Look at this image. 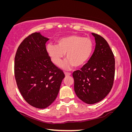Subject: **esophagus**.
I'll return each instance as SVG.
<instances>
[{"instance_id": "1", "label": "esophagus", "mask_w": 132, "mask_h": 132, "mask_svg": "<svg viewBox=\"0 0 132 132\" xmlns=\"http://www.w3.org/2000/svg\"><path fill=\"white\" fill-rule=\"evenodd\" d=\"M64 74L65 76H69L71 75V73H67V72H65L64 73Z\"/></svg>"}]
</instances>
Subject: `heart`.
Returning a JSON list of instances; mask_svg holds the SVG:
<instances>
[{"mask_svg": "<svg viewBox=\"0 0 132 132\" xmlns=\"http://www.w3.org/2000/svg\"><path fill=\"white\" fill-rule=\"evenodd\" d=\"M57 45L48 44L46 51L55 65H58L64 56L67 59L61 67L69 69L82 66L90 58L93 51L94 44L91 39L79 35H71L58 39Z\"/></svg>", "mask_w": 132, "mask_h": 132, "instance_id": "1", "label": "heart"}]
</instances>
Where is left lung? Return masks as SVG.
<instances>
[{"label":"left lung","mask_w":132,"mask_h":132,"mask_svg":"<svg viewBox=\"0 0 132 132\" xmlns=\"http://www.w3.org/2000/svg\"><path fill=\"white\" fill-rule=\"evenodd\" d=\"M92 35L95 48L87 63L73 73L74 91L77 96L87 104H94L104 98L113 86L115 60L107 42L101 36Z\"/></svg>","instance_id":"left-lung-1"}]
</instances>
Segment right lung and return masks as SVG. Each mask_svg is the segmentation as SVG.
<instances>
[{"label":"right lung","instance_id":"right-lung-1","mask_svg":"<svg viewBox=\"0 0 132 132\" xmlns=\"http://www.w3.org/2000/svg\"><path fill=\"white\" fill-rule=\"evenodd\" d=\"M48 40L40 32L32 34L21 43L15 57V77L20 92L29 104L41 109L54 102L65 77L47 52Z\"/></svg>","mask_w":132,"mask_h":132}]
</instances>
